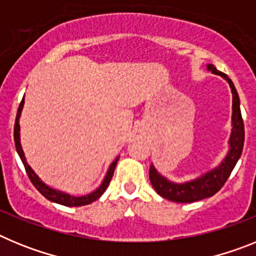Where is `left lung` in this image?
<instances>
[{
  "label": "left lung",
  "instance_id": "8db88e82",
  "mask_svg": "<svg viewBox=\"0 0 256 256\" xmlns=\"http://www.w3.org/2000/svg\"><path fill=\"white\" fill-rule=\"evenodd\" d=\"M208 69L212 70L214 74L224 76L227 82L230 83L232 94H234V106H232V108H234V112H232L234 128H232V134H230V150L227 158L223 160V162L219 165L218 168L209 172L198 180L183 183V184H176V183L169 182L164 177H162L154 166H151L150 180L155 191L164 198H168L174 202H195V201L216 195V192L224 186V183L227 182L228 177L234 170L237 160L240 159V156L242 154L244 142H245V126H244L242 115H241V110H240L238 94H237L232 80L224 73H220L212 64L208 65Z\"/></svg>",
  "mask_w": 256,
  "mask_h": 256
}]
</instances>
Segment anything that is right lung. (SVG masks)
Masks as SVG:
<instances>
[{"label": "right lung", "instance_id": "1", "mask_svg": "<svg viewBox=\"0 0 256 256\" xmlns=\"http://www.w3.org/2000/svg\"><path fill=\"white\" fill-rule=\"evenodd\" d=\"M22 105H24V97H22V102H20L19 108H18V114H16V119H15V126H14V140H15V146H16V151L19 154L20 159H22V164H24V168H26V174H28L29 180L30 182L33 183V186L38 190V191L50 201H54V202H58V204L61 205H65V206H82V205H88L96 201L97 198H100L104 192L106 191L108 188V183L112 180V174H114L115 170V166H116V162L119 160V156H118L116 159L112 162L110 165V168H108V174H106L105 180H104L102 184H101L96 191H94L92 194L90 195H86V196H80V198H76V196H70L68 194H64V192L58 191V190H54L51 187H48L47 184H44L40 178L37 177L34 174V172L32 170L30 166L26 164V156H24V152H22V144H20V136H19V130H20V126H19V116H20V112H22Z\"/></svg>", "mask_w": 256, "mask_h": 256}]
</instances>
